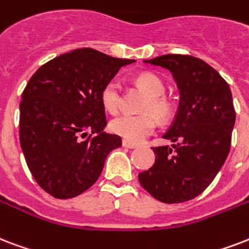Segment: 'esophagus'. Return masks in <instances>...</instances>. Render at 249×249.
Returning <instances> with one entry per match:
<instances>
[{
  "mask_svg": "<svg viewBox=\"0 0 249 249\" xmlns=\"http://www.w3.org/2000/svg\"><path fill=\"white\" fill-rule=\"evenodd\" d=\"M123 146L124 147H126V149H136L137 147V143H132V142H129V141H123Z\"/></svg>",
  "mask_w": 249,
  "mask_h": 249,
  "instance_id": "34e87169",
  "label": "esophagus"
}]
</instances>
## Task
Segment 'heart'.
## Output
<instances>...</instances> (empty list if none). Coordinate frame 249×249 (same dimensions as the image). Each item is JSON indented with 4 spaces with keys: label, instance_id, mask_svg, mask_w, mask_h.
I'll return each mask as SVG.
<instances>
[{
    "label": "heart",
    "instance_id": "heart-1",
    "mask_svg": "<svg viewBox=\"0 0 249 249\" xmlns=\"http://www.w3.org/2000/svg\"><path fill=\"white\" fill-rule=\"evenodd\" d=\"M140 87L150 95L143 106V111L149 113L143 115H121L115 117L109 123V129L129 142H141L149 137L157 128V117L167 119L171 113L170 104L160 96L164 92V85L157 75L151 73H143L137 77ZM102 103L107 111L116 113L121 106V85L117 79H111L106 83L102 90ZM153 111V114H150Z\"/></svg>",
    "mask_w": 249,
    "mask_h": 249
}]
</instances>
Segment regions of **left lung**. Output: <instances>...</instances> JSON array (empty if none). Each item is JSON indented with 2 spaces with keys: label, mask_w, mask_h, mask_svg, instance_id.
<instances>
[{
  "label": "left lung",
  "mask_w": 249,
  "mask_h": 249,
  "mask_svg": "<svg viewBox=\"0 0 249 249\" xmlns=\"http://www.w3.org/2000/svg\"><path fill=\"white\" fill-rule=\"evenodd\" d=\"M143 62L172 74L180 102L162 136L175 145L153 147L155 163L138 180L158 201L185 202L204 192L229 155L236 117L232 94L217 70L196 57L164 54Z\"/></svg>",
  "instance_id": "8db88e82"
}]
</instances>
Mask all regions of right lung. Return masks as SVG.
Segmentation results:
<instances>
[{
  "mask_svg": "<svg viewBox=\"0 0 249 249\" xmlns=\"http://www.w3.org/2000/svg\"><path fill=\"white\" fill-rule=\"evenodd\" d=\"M134 60L74 49L36 70L19 106V140L34 179L54 198H71L99 179L121 138L107 125L102 90Z\"/></svg>",
  "mask_w": 249,
  "mask_h": 249,
  "instance_id": "obj_1",
  "label": "right lung"
}]
</instances>
